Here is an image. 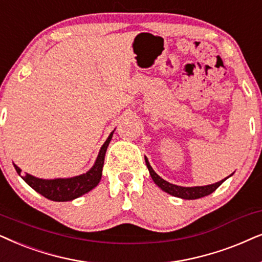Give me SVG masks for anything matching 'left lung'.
<instances>
[{"label":"left lung","mask_w":262,"mask_h":262,"mask_svg":"<svg viewBox=\"0 0 262 262\" xmlns=\"http://www.w3.org/2000/svg\"><path fill=\"white\" fill-rule=\"evenodd\" d=\"M145 162H146V165H147V167H148L149 175H151L152 180L155 181V183L160 188V189L166 191L167 194L173 195V196H177L181 199H186V200H194V199H200L202 196H206V195H210L211 193H213V191L223 183V181H224V180L219 181V182H217V183L208 184V186H204V187L175 186V184L166 182L165 180H163L162 177L157 175V173L155 172V170L152 169V166L149 165L147 158H145Z\"/></svg>","instance_id":"left-lung-1"}]
</instances>
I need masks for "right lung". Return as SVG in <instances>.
Listing matches in <instances>:
<instances>
[{
	"mask_svg": "<svg viewBox=\"0 0 262 262\" xmlns=\"http://www.w3.org/2000/svg\"><path fill=\"white\" fill-rule=\"evenodd\" d=\"M114 132H111L109 138L104 142V145L100 148L99 155L97 157L95 165L90 171L80 176L72 177V179H57V180H41L37 179L24 173L21 175V170L14 164L16 172L23 177V180L29 184L31 188L43 195L44 198L52 201H71L74 199L81 196V195L89 193L91 189H93L97 184L99 183L102 179V170L104 165V158H105V152L107 146L110 144L111 138H113Z\"/></svg>",
	"mask_w": 262,
	"mask_h": 262,
	"instance_id": "obj_1",
	"label": "right lung"
}]
</instances>
